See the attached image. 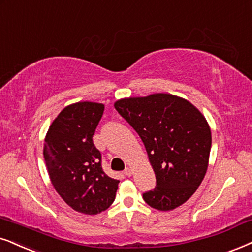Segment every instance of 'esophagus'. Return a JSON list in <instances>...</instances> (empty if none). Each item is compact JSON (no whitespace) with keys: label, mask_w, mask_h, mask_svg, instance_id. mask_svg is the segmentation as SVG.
<instances>
[{"label":"esophagus","mask_w":252,"mask_h":252,"mask_svg":"<svg viewBox=\"0 0 252 252\" xmlns=\"http://www.w3.org/2000/svg\"><path fill=\"white\" fill-rule=\"evenodd\" d=\"M124 174H126V176H128V177H130L132 174V170L130 167H126V170H124V172H123Z\"/></svg>","instance_id":"esophagus-1"}]
</instances>
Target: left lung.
<instances>
[{"mask_svg": "<svg viewBox=\"0 0 252 252\" xmlns=\"http://www.w3.org/2000/svg\"><path fill=\"white\" fill-rule=\"evenodd\" d=\"M114 106L141 137L155 171L156 187L143 194L144 201L163 212L186 202L208 167L212 133L205 116L185 98L164 93Z\"/></svg>", "mask_w": 252, "mask_h": 252, "instance_id": "1", "label": "left lung"}]
</instances>
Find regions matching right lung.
I'll return each mask as SVG.
<instances>
[{
	"label": "right lung",
	"mask_w": 252,
	"mask_h": 252,
	"mask_svg": "<svg viewBox=\"0 0 252 252\" xmlns=\"http://www.w3.org/2000/svg\"><path fill=\"white\" fill-rule=\"evenodd\" d=\"M104 106L78 102L60 111L45 137L44 158L55 189L69 207L95 215L106 211L116 196L119 180L108 177L93 135Z\"/></svg>",
	"instance_id": "1"
}]
</instances>
